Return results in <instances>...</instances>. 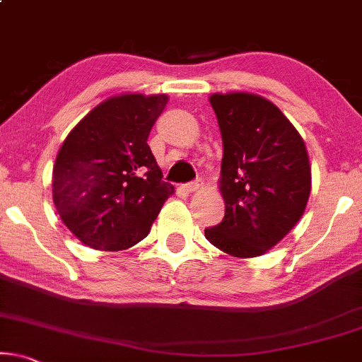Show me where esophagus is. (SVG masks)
<instances>
[{"mask_svg":"<svg viewBox=\"0 0 362 362\" xmlns=\"http://www.w3.org/2000/svg\"><path fill=\"white\" fill-rule=\"evenodd\" d=\"M200 189H202V182L200 180L190 182V184L184 185V190L187 192V194H195V192H199Z\"/></svg>","mask_w":362,"mask_h":362,"instance_id":"34e87169","label":"esophagus"}]
</instances>
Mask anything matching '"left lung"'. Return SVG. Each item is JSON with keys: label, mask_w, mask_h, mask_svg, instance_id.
I'll use <instances>...</instances> for the list:
<instances>
[{"label": "left lung", "mask_w": 362, "mask_h": 362, "mask_svg": "<svg viewBox=\"0 0 362 362\" xmlns=\"http://www.w3.org/2000/svg\"><path fill=\"white\" fill-rule=\"evenodd\" d=\"M223 142L220 192L225 216L205 230L237 258L264 255L305 214L311 165L305 141L273 103L258 94H211Z\"/></svg>", "instance_id": "left-lung-1"}]
</instances>
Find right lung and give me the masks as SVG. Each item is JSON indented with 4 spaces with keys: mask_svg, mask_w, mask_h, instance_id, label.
<instances>
[{
    "mask_svg": "<svg viewBox=\"0 0 362 362\" xmlns=\"http://www.w3.org/2000/svg\"><path fill=\"white\" fill-rule=\"evenodd\" d=\"M167 103V94L112 95L62 142L52 200L62 223L88 247L119 252L137 245L175 192L147 144Z\"/></svg>",
    "mask_w": 362,
    "mask_h": 362,
    "instance_id": "add662e5",
    "label": "right lung"
}]
</instances>
